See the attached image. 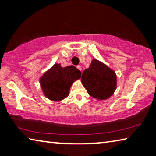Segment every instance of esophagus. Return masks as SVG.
<instances>
[{
	"label": "esophagus",
	"mask_w": 156,
	"mask_h": 156,
	"mask_svg": "<svg viewBox=\"0 0 156 156\" xmlns=\"http://www.w3.org/2000/svg\"><path fill=\"white\" fill-rule=\"evenodd\" d=\"M77 67L78 69H79L80 71H82V67H81V66H80V65H78L77 67Z\"/></svg>",
	"instance_id": "esophagus-1"
}]
</instances>
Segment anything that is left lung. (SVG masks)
<instances>
[{"label": "left lung", "instance_id": "1", "mask_svg": "<svg viewBox=\"0 0 156 156\" xmlns=\"http://www.w3.org/2000/svg\"><path fill=\"white\" fill-rule=\"evenodd\" d=\"M81 81L88 94L98 100H107L117 87L114 71L100 60H92L89 67L83 72Z\"/></svg>", "mask_w": 156, "mask_h": 156}]
</instances>
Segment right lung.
I'll list each match as a JSON object with an SVG mask.
<instances>
[{
    "mask_svg": "<svg viewBox=\"0 0 156 156\" xmlns=\"http://www.w3.org/2000/svg\"><path fill=\"white\" fill-rule=\"evenodd\" d=\"M81 72L74 66L62 67L56 63L44 72L40 84L44 96L53 101H60L69 96L73 82L80 78Z\"/></svg>",
    "mask_w": 156,
    "mask_h": 156,
    "instance_id": "obj_1",
    "label": "right lung"
}]
</instances>
